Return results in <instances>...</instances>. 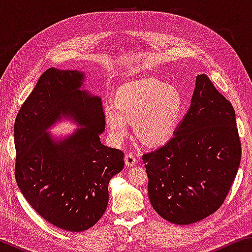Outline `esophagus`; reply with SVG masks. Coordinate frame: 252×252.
<instances>
[{"mask_svg": "<svg viewBox=\"0 0 252 252\" xmlns=\"http://www.w3.org/2000/svg\"><path fill=\"white\" fill-rule=\"evenodd\" d=\"M125 161H126V167H133L134 164H136V158L134 155L132 153H127V155L125 157Z\"/></svg>", "mask_w": 252, "mask_h": 252, "instance_id": "34e87169", "label": "esophagus"}]
</instances>
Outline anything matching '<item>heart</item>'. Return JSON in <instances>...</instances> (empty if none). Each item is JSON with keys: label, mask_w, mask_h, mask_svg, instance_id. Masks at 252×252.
Returning a JSON list of instances; mask_svg holds the SVG:
<instances>
[{"label": "heart", "mask_w": 252, "mask_h": 252, "mask_svg": "<svg viewBox=\"0 0 252 252\" xmlns=\"http://www.w3.org/2000/svg\"><path fill=\"white\" fill-rule=\"evenodd\" d=\"M183 97L171 84L155 78L132 81L114 95V105H106L103 119L111 138L121 142L134 122L135 134L148 146H161L176 133L181 119Z\"/></svg>", "instance_id": "heart-1"}]
</instances>
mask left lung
I'll list each match as a JSON object with an SVG mask.
<instances>
[{
  "instance_id": "obj_1",
  "label": "left lung",
  "mask_w": 252,
  "mask_h": 252,
  "mask_svg": "<svg viewBox=\"0 0 252 252\" xmlns=\"http://www.w3.org/2000/svg\"><path fill=\"white\" fill-rule=\"evenodd\" d=\"M148 192L159 216L191 224L224 201L241 160L236 113L206 74H198L190 108L164 146L142 156Z\"/></svg>"
}]
</instances>
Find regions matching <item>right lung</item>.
<instances>
[{
	"mask_svg": "<svg viewBox=\"0 0 252 252\" xmlns=\"http://www.w3.org/2000/svg\"><path fill=\"white\" fill-rule=\"evenodd\" d=\"M84 72L50 67L21 106L14 123L15 179L34 210L66 231L88 230L109 202V182L125 167L123 152L100 141L101 97L83 88ZM69 120L64 137L48 130Z\"/></svg>",
	"mask_w": 252,
	"mask_h": 252,
	"instance_id": "obj_1",
	"label": "right lung"
}]
</instances>
